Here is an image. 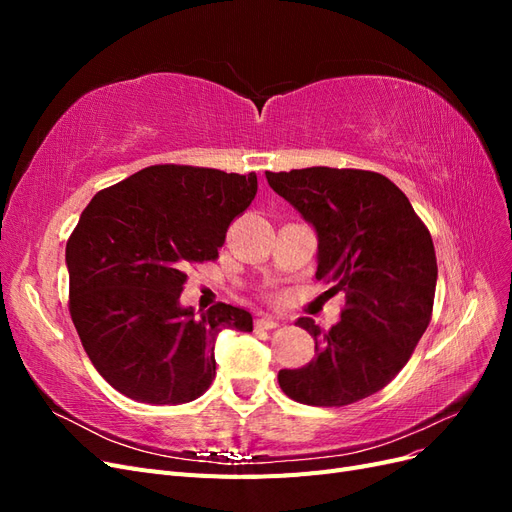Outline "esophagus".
Segmentation results:
<instances>
[{
  "mask_svg": "<svg viewBox=\"0 0 512 512\" xmlns=\"http://www.w3.org/2000/svg\"><path fill=\"white\" fill-rule=\"evenodd\" d=\"M277 322L275 318H271V316H260V318H256V327H260V329H275L277 327Z\"/></svg>",
  "mask_w": 512,
  "mask_h": 512,
  "instance_id": "1",
  "label": "esophagus"
}]
</instances>
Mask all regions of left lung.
<instances>
[{
	"mask_svg": "<svg viewBox=\"0 0 512 512\" xmlns=\"http://www.w3.org/2000/svg\"><path fill=\"white\" fill-rule=\"evenodd\" d=\"M265 175L316 232V280L346 294L329 333L312 318L297 320L316 356L282 369L277 382L307 406L354 404L399 374L427 329L438 282L431 235L384 175L329 166Z\"/></svg>",
	"mask_w": 512,
	"mask_h": 512,
	"instance_id": "left-lung-1",
	"label": "left lung"
}]
</instances>
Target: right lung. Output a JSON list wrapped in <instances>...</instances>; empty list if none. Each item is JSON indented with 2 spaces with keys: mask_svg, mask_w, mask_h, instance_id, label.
<instances>
[{
  "mask_svg": "<svg viewBox=\"0 0 512 512\" xmlns=\"http://www.w3.org/2000/svg\"><path fill=\"white\" fill-rule=\"evenodd\" d=\"M256 173L147 166L98 192L66 245L70 316L98 374L151 406L188 404L215 378L220 331L252 314L181 305L188 262L218 258L230 222L256 196Z\"/></svg>",
  "mask_w": 512,
  "mask_h": 512,
  "instance_id": "obj_1",
  "label": "right lung"
}]
</instances>
